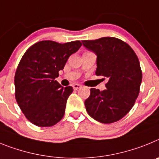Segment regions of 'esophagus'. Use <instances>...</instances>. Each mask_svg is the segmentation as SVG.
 <instances>
[{"mask_svg":"<svg viewBox=\"0 0 159 159\" xmlns=\"http://www.w3.org/2000/svg\"><path fill=\"white\" fill-rule=\"evenodd\" d=\"M81 87V85H79V84H74V85H73V88H74V89H75V90L80 89Z\"/></svg>","mask_w":159,"mask_h":159,"instance_id":"34e87169","label":"esophagus"}]
</instances>
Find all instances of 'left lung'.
Wrapping results in <instances>:
<instances>
[{"label": "left lung", "instance_id": "left-lung-1", "mask_svg": "<svg viewBox=\"0 0 159 159\" xmlns=\"http://www.w3.org/2000/svg\"><path fill=\"white\" fill-rule=\"evenodd\" d=\"M82 44L97 55L96 75L108 81L105 90L91 88L85 101L86 111L99 122H115L129 113L139 96L143 78L139 58L128 44L116 38L82 41Z\"/></svg>", "mask_w": 159, "mask_h": 159}]
</instances>
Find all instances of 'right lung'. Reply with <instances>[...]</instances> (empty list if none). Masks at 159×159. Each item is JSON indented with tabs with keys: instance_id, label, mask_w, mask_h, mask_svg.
I'll return each mask as SVG.
<instances>
[{
	"instance_id": "add662e5",
	"label": "right lung",
	"mask_w": 159,
	"mask_h": 159,
	"mask_svg": "<svg viewBox=\"0 0 159 159\" xmlns=\"http://www.w3.org/2000/svg\"><path fill=\"white\" fill-rule=\"evenodd\" d=\"M81 46L79 41L60 44L41 41L29 48L15 74V97L26 118L40 127L61 120L73 87H62L55 78L70 55Z\"/></svg>"
}]
</instances>
